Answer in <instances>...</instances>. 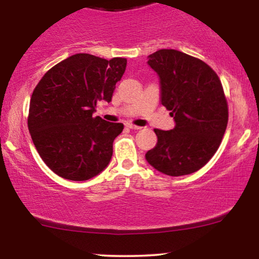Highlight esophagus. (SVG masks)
I'll return each mask as SVG.
<instances>
[{"label": "esophagus", "instance_id": "34e87169", "mask_svg": "<svg viewBox=\"0 0 259 259\" xmlns=\"http://www.w3.org/2000/svg\"><path fill=\"white\" fill-rule=\"evenodd\" d=\"M126 127H129V129H132V130H139V129H141V127H140V126L134 125V124H130V123L126 124Z\"/></svg>", "mask_w": 259, "mask_h": 259}]
</instances>
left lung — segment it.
I'll list each match as a JSON object with an SVG mask.
<instances>
[{
	"label": "left lung",
	"mask_w": 259,
	"mask_h": 259,
	"mask_svg": "<svg viewBox=\"0 0 259 259\" xmlns=\"http://www.w3.org/2000/svg\"><path fill=\"white\" fill-rule=\"evenodd\" d=\"M147 64L159 78L160 103L175 126L154 129L157 144L145 158L170 177L191 174L213 157L228 125V103L218 75L201 59L177 50H159Z\"/></svg>",
	"instance_id": "8db88e82"
}]
</instances>
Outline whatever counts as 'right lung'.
Segmentation results:
<instances>
[{
    "label": "right lung",
    "mask_w": 259,
    "mask_h": 259,
    "mask_svg": "<svg viewBox=\"0 0 259 259\" xmlns=\"http://www.w3.org/2000/svg\"><path fill=\"white\" fill-rule=\"evenodd\" d=\"M125 58L111 61L76 53L59 62L36 85L28 127L46 165L63 179L85 181L109 164L121 123L94 118L99 101L111 102Z\"/></svg>",
    "instance_id": "right-lung-1"
}]
</instances>
